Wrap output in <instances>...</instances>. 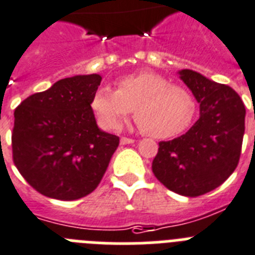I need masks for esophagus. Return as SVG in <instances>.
Masks as SVG:
<instances>
[{"mask_svg": "<svg viewBox=\"0 0 255 255\" xmlns=\"http://www.w3.org/2000/svg\"><path fill=\"white\" fill-rule=\"evenodd\" d=\"M134 140L133 138H128V137H122L121 138V144L126 145V144H133Z\"/></svg>", "mask_w": 255, "mask_h": 255, "instance_id": "esophagus-1", "label": "esophagus"}]
</instances>
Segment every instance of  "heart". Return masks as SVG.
Instances as JSON below:
<instances>
[{
  "instance_id": "1",
  "label": "heart",
  "mask_w": 255,
  "mask_h": 255,
  "mask_svg": "<svg viewBox=\"0 0 255 255\" xmlns=\"http://www.w3.org/2000/svg\"><path fill=\"white\" fill-rule=\"evenodd\" d=\"M91 105L109 129H119L134 109L142 131L155 138L175 137L187 131L197 111L196 100L188 89L151 71L123 76L117 81V91L102 85Z\"/></svg>"
}]
</instances>
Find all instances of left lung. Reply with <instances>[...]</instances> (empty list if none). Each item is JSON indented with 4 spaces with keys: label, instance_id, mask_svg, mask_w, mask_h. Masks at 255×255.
<instances>
[{
    "label": "left lung",
    "instance_id": "left-lung-1",
    "mask_svg": "<svg viewBox=\"0 0 255 255\" xmlns=\"http://www.w3.org/2000/svg\"><path fill=\"white\" fill-rule=\"evenodd\" d=\"M180 78L200 104V119L180 137L160 141L151 170L167 189L197 197L222 185L236 170L245 106L228 85L192 70H181Z\"/></svg>",
    "mask_w": 255,
    "mask_h": 255
}]
</instances>
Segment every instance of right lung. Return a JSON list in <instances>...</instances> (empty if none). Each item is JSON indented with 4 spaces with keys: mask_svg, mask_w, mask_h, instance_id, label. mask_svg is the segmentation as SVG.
<instances>
[{
    "mask_svg": "<svg viewBox=\"0 0 255 255\" xmlns=\"http://www.w3.org/2000/svg\"><path fill=\"white\" fill-rule=\"evenodd\" d=\"M101 80L97 74L62 79L15 109L12 160L38 193L74 201L98 187L119 145L97 127L91 108Z\"/></svg>",
    "mask_w": 255,
    "mask_h": 255,
    "instance_id": "obj_1",
    "label": "right lung"
}]
</instances>
